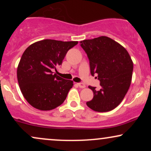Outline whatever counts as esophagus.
I'll list each match as a JSON object with an SVG mask.
<instances>
[{"label":"esophagus","instance_id":"obj_1","mask_svg":"<svg viewBox=\"0 0 151 151\" xmlns=\"http://www.w3.org/2000/svg\"><path fill=\"white\" fill-rule=\"evenodd\" d=\"M77 85L79 86V87L80 88H85L86 87V86H85V84H83V83H77Z\"/></svg>","mask_w":151,"mask_h":151}]
</instances>
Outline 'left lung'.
Returning a JSON list of instances; mask_svg holds the SVG:
<instances>
[{
    "mask_svg": "<svg viewBox=\"0 0 151 151\" xmlns=\"http://www.w3.org/2000/svg\"><path fill=\"white\" fill-rule=\"evenodd\" d=\"M80 45L89 58L91 74H97L101 85L99 91L89 86L93 97L86 105L98 112L113 110L124 99L131 85L133 64L129 52L106 36L84 40Z\"/></svg>",
    "mask_w": 151,
    "mask_h": 151,
    "instance_id": "left-lung-1",
    "label": "left lung"
}]
</instances>
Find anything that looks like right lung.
Returning a JSON list of instances; mask_svg holds the SVG:
<instances>
[{
  "instance_id": "add662e5",
  "label": "right lung",
  "mask_w": 151,
  "mask_h": 151,
  "mask_svg": "<svg viewBox=\"0 0 151 151\" xmlns=\"http://www.w3.org/2000/svg\"><path fill=\"white\" fill-rule=\"evenodd\" d=\"M77 41L63 42L43 40L25 50L17 70V77L23 96L34 108L49 111L66 99L73 81L54 74L69 50Z\"/></svg>"
}]
</instances>
